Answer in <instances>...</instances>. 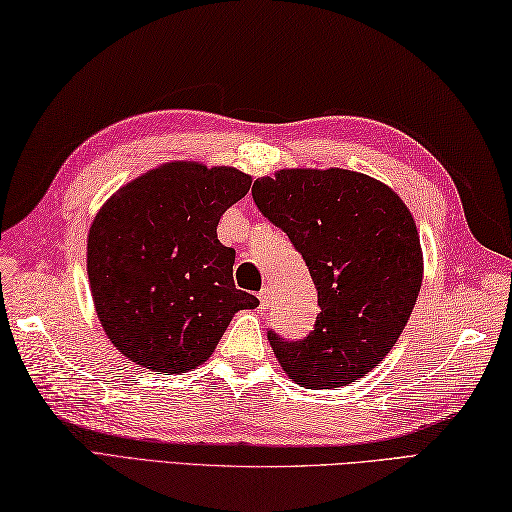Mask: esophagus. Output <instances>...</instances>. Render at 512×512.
I'll use <instances>...</instances> for the list:
<instances>
[{"mask_svg":"<svg viewBox=\"0 0 512 512\" xmlns=\"http://www.w3.org/2000/svg\"><path fill=\"white\" fill-rule=\"evenodd\" d=\"M259 303H262V308H268L270 303V288H262V292H259Z\"/></svg>","mask_w":512,"mask_h":512,"instance_id":"obj_1","label":"esophagus"}]
</instances>
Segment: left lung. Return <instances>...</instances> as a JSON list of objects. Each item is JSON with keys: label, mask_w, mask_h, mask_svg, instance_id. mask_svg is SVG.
Segmentation results:
<instances>
[{"label": "left lung", "mask_w": 512, "mask_h": 512, "mask_svg": "<svg viewBox=\"0 0 512 512\" xmlns=\"http://www.w3.org/2000/svg\"><path fill=\"white\" fill-rule=\"evenodd\" d=\"M257 209L306 259L317 286L314 330L268 341L297 385H350L383 361L422 286L416 222L387 184L347 169H281L253 184Z\"/></svg>", "instance_id": "obj_1"}]
</instances>
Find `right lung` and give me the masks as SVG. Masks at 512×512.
Returning <instances> with one entry per match:
<instances>
[{
    "instance_id": "1",
    "label": "right lung",
    "mask_w": 512,
    "mask_h": 512,
    "mask_svg": "<svg viewBox=\"0 0 512 512\" xmlns=\"http://www.w3.org/2000/svg\"><path fill=\"white\" fill-rule=\"evenodd\" d=\"M250 176L233 167L167 162L127 182L96 213L88 279L107 339L162 374L200 367L237 310L259 299L233 284L235 250L217 239L222 213Z\"/></svg>"
}]
</instances>
